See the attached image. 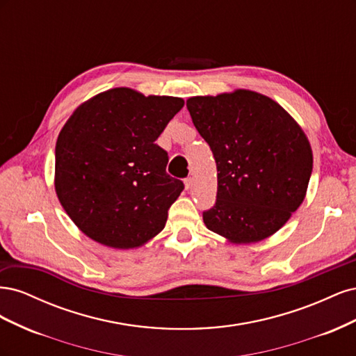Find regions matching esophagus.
I'll list each match as a JSON object with an SVG mask.
<instances>
[{"label": "esophagus", "mask_w": 356, "mask_h": 356, "mask_svg": "<svg viewBox=\"0 0 356 356\" xmlns=\"http://www.w3.org/2000/svg\"><path fill=\"white\" fill-rule=\"evenodd\" d=\"M191 184H193V178H191V177H187V178L184 179V186H186V188L188 190V188L191 187Z\"/></svg>", "instance_id": "1"}]
</instances>
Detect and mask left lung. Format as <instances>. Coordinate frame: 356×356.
Segmentation results:
<instances>
[{
  "instance_id": "obj_1",
  "label": "left lung",
  "mask_w": 356,
  "mask_h": 356,
  "mask_svg": "<svg viewBox=\"0 0 356 356\" xmlns=\"http://www.w3.org/2000/svg\"><path fill=\"white\" fill-rule=\"evenodd\" d=\"M193 124L217 163V200L207 227L233 243L276 233L305 200L314 156L303 129L252 90L187 99Z\"/></svg>"
}]
</instances>
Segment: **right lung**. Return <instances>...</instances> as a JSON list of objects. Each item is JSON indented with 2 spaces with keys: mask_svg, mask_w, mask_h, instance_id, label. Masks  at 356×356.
<instances>
[{
  "mask_svg": "<svg viewBox=\"0 0 356 356\" xmlns=\"http://www.w3.org/2000/svg\"><path fill=\"white\" fill-rule=\"evenodd\" d=\"M182 106L174 96L115 88L68 118L56 141L55 190L86 236L129 250L163 230L184 184L166 174L168 153L156 139Z\"/></svg>",
  "mask_w": 356,
  "mask_h": 356,
  "instance_id": "right-lung-1",
  "label": "right lung"
}]
</instances>
